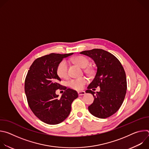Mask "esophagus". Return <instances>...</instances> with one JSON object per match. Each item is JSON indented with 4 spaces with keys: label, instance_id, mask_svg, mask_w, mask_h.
<instances>
[{
    "label": "esophagus",
    "instance_id": "esophagus-1",
    "mask_svg": "<svg viewBox=\"0 0 149 149\" xmlns=\"http://www.w3.org/2000/svg\"><path fill=\"white\" fill-rule=\"evenodd\" d=\"M78 95H79V96H81V95H84L86 94V92L84 91H78Z\"/></svg>",
    "mask_w": 149,
    "mask_h": 149
}]
</instances>
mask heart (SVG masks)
<instances>
[{"instance_id": "heart-1", "label": "heart", "mask_w": 149, "mask_h": 149, "mask_svg": "<svg viewBox=\"0 0 149 149\" xmlns=\"http://www.w3.org/2000/svg\"><path fill=\"white\" fill-rule=\"evenodd\" d=\"M72 61L78 65L82 68H86L89 64V60L86 57L83 56H77L72 59ZM68 64L65 61H62L59 62L56 68V74L61 78H66L68 77ZM86 71L89 74L93 72V70L91 68H88ZM87 82V79L86 77H80L78 78L71 79L68 82V86L72 89L79 90L82 88L83 86Z\"/></svg>"}]
</instances>
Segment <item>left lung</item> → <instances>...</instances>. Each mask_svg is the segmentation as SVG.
<instances>
[{"instance_id":"left-lung-1","label":"left lung","mask_w":149,"mask_h":149,"mask_svg":"<svg viewBox=\"0 0 149 149\" xmlns=\"http://www.w3.org/2000/svg\"><path fill=\"white\" fill-rule=\"evenodd\" d=\"M80 54L91 58L97 68L95 77L86 91L94 98L88 110L96 117H109L118 110L125 98L127 79L124 70L114 55L103 49H93ZM97 86L100 87V91L95 94L91 90Z\"/></svg>"}]
</instances>
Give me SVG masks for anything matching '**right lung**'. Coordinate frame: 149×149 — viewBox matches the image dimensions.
Segmentation results:
<instances>
[{"instance_id": "right-lung-1", "label": "right lung", "mask_w": 149, "mask_h": 149, "mask_svg": "<svg viewBox=\"0 0 149 149\" xmlns=\"http://www.w3.org/2000/svg\"><path fill=\"white\" fill-rule=\"evenodd\" d=\"M74 53L50 54L36 59L29 68L25 81V92L29 107L42 121L54 125L65 120L71 110V104L78 97L76 91L62 87L56 74L58 65ZM65 90L58 97V89Z\"/></svg>"}]
</instances>
